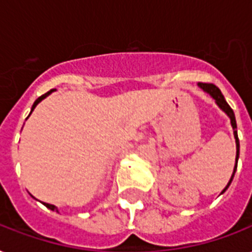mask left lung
<instances>
[{
	"label": "left lung",
	"mask_w": 252,
	"mask_h": 252,
	"mask_svg": "<svg viewBox=\"0 0 252 252\" xmlns=\"http://www.w3.org/2000/svg\"><path fill=\"white\" fill-rule=\"evenodd\" d=\"M197 86L201 89V90L204 91V93H207V94H209L212 96V98L215 99L216 104L221 108V110L225 112V114L229 116V119H230V124L231 126H233V130H234V138H235V146H237V156H235V165H234V170H233V174H231V178L230 180H229V183L226 184V187L223 188L222 192H221V195H222L223 192L226 191L227 188H229V186L231 184V180H233V178H234V174L235 171H237V166H238V158H239V140H238V133H237V122H235V115H234V111L231 110L230 106L227 104V102L225 100V98H223L222 93L220 91V89L217 86H215V85L212 84H201V82H199L197 84Z\"/></svg>",
	"instance_id": "8db88e82"
}]
</instances>
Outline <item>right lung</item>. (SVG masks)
Returning a JSON list of instances; mask_svg holds the SVG:
<instances>
[{"mask_svg":"<svg viewBox=\"0 0 252 252\" xmlns=\"http://www.w3.org/2000/svg\"><path fill=\"white\" fill-rule=\"evenodd\" d=\"M53 91H55V89H53V90H51V91H48V93H45L44 95H41V96H39V98L36 99V100H35V102H33V104H32V107H31V112H30V115L32 114V111L35 110V107L37 106V104H39V103L41 102V100H43V99H45L47 98V96H48L49 94H52ZM29 115V116H30ZM29 116H27V119H29ZM45 205V207L48 208V209H51V211H56L57 213H59V209H57V207H55V205H52V204H48V203H43Z\"/></svg>","mask_w":252,"mask_h":252,"instance_id":"obj_1","label":"right lung"}]
</instances>
